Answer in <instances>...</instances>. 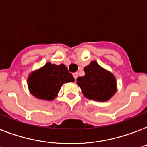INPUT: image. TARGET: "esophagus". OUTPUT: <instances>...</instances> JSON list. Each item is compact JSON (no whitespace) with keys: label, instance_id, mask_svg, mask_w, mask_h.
<instances>
[{"label":"esophagus","instance_id":"esophagus-1","mask_svg":"<svg viewBox=\"0 0 147 147\" xmlns=\"http://www.w3.org/2000/svg\"><path fill=\"white\" fill-rule=\"evenodd\" d=\"M73 76H74V78H75V79H77V78H78V72H75V73L73 74Z\"/></svg>","mask_w":147,"mask_h":147}]
</instances>
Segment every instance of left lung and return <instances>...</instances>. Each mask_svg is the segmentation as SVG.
I'll list each match as a JSON object with an SVG mask.
<instances>
[{"label": "left lung", "mask_w": 147, "mask_h": 147, "mask_svg": "<svg viewBox=\"0 0 147 147\" xmlns=\"http://www.w3.org/2000/svg\"><path fill=\"white\" fill-rule=\"evenodd\" d=\"M85 76L77 78V85L86 98L97 102L109 100L117 91L116 77L96 61L84 68Z\"/></svg>", "instance_id": "1"}]
</instances>
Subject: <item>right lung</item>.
I'll list each match as a JSON object with an SVG mask.
<instances>
[{
    "label": "right lung",
    "instance_id": "obj_1",
    "mask_svg": "<svg viewBox=\"0 0 147 147\" xmlns=\"http://www.w3.org/2000/svg\"><path fill=\"white\" fill-rule=\"evenodd\" d=\"M75 78L63 64L47 62L29 74L27 84L30 93L41 100L52 101L58 96L62 85L73 82Z\"/></svg>",
    "mask_w": 147,
    "mask_h": 147
}]
</instances>
